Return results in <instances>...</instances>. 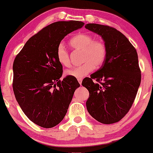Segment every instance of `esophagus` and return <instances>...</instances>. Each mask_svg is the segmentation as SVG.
<instances>
[{"label": "esophagus", "mask_w": 153, "mask_h": 153, "mask_svg": "<svg viewBox=\"0 0 153 153\" xmlns=\"http://www.w3.org/2000/svg\"><path fill=\"white\" fill-rule=\"evenodd\" d=\"M77 80H78L79 83H80V85H81V83H82V80H83V79H82V78H81V79H77Z\"/></svg>", "instance_id": "34e87169"}]
</instances>
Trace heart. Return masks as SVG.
<instances>
[{
  "instance_id": "heart-1",
  "label": "heart",
  "mask_w": 153,
  "mask_h": 153,
  "mask_svg": "<svg viewBox=\"0 0 153 153\" xmlns=\"http://www.w3.org/2000/svg\"><path fill=\"white\" fill-rule=\"evenodd\" d=\"M70 45L73 49L82 50V60L85 62L81 65L66 70L65 72L66 76L76 79L82 78L91 73L95 68V65H101L106 58V47L104 43L99 39H93V37L87 33L75 35L70 40ZM56 58L62 65H70V56L62 44L58 45Z\"/></svg>"
}]
</instances>
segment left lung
Segmentation results:
<instances>
[{
	"instance_id": "1",
	"label": "left lung",
	"mask_w": 153,
	"mask_h": 153,
	"mask_svg": "<svg viewBox=\"0 0 153 153\" xmlns=\"http://www.w3.org/2000/svg\"><path fill=\"white\" fill-rule=\"evenodd\" d=\"M85 28L101 36L106 47L101 68L82 81L89 91L86 108L98 122L112 124L129 111L141 83L137 52L116 28L97 24H87Z\"/></svg>"
}]
</instances>
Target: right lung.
<instances>
[{"mask_svg": "<svg viewBox=\"0 0 153 153\" xmlns=\"http://www.w3.org/2000/svg\"><path fill=\"white\" fill-rule=\"evenodd\" d=\"M79 21L51 24L31 37L13 63V91L23 112L39 126L51 128L64 118L80 86L76 78L60 80L62 66L56 50L67 35L81 28Z\"/></svg>", "mask_w": 153, "mask_h": 153, "instance_id": "add662e5", "label": "right lung"}]
</instances>
